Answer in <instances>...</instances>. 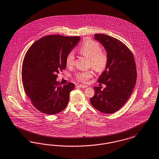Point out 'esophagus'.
<instances>
[{"instance_id": "34e87169", "label": "esophagus", "mask_w": 159, "mask_h": 159, "mask_svg": "<svg viewBox=\"0 0 159 159\" xmlns=\"http://www.w3.org/2000/svg\"><path fill=\"white\" fill-rule=\"evenodd\" d=\"M78 86L80 88H86L88 87L87 85H84V84H79Z\"/></svg>"}]
</instances>
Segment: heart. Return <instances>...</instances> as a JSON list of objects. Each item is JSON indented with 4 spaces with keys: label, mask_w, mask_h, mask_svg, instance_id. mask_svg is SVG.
<instances>
[{
    "label": "heart",
    "mask_w": 159,
    "mask_h": 159,
    "mask_svg": "<svg viewBox=\"0 0 159 159\" xmlns=\"http://www.w3.org/2000/svg\"><path fill=\"white\" fill-rule=\"evenodd\" d=\"M101 46L95 41L88 39L85 41L80 47L79 52L84 57L89 58V66H91L97 71H102L108 66V53L101 50ZM75 61L74 53L71 51L66 57V64L67 67H71ZM92 70L79 71L75 75V79L81 82H86L93 76Z\"/></svg>",
    "instance_id": "obj_1"
}]
</instances>
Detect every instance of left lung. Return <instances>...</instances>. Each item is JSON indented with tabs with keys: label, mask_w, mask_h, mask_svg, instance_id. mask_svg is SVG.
<instances>
[{
	"label": "left lung",
	"mask_w": 159,
	"mask_h": 159,
	"mask_svg": "<svg viewBox=\"0 0 159 159\" xmlns=\"http://www.w3.org/2000/svg\"><path fill=\"white\" fill-rule=\"evenodd\" d=\"M94 37L105 47L109 60L98 80L107 87L101 90L100 86H95V95L90 102L99 111L112 114L124 106L133 92L137 76L136 64L132 52L119 39L100 34Z\"/></svg>",
	"instance_id": "left-lung-1"
}]
</instances>
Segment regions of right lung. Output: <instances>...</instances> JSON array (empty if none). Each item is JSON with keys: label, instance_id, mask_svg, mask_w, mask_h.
Masks as SVG:
<instances>
[{"label": "right lung", "instance_id": "add662e5", "mask_svg": "<svg viewBox=\"0 0 159 159\" xmlns=\"http://www.w3.org/2000/svg\"><path fill=\"white\" fill-rule=\"evenodd\" d=\"M80 37L51 35L40 38L26 52L22 66V81L26 95L39 111L58 114L67 106L73 83L59 85V71L66 67V57Z\"/></svg>", "mask_w": 159, "mask_h": 159}]
</instances>
